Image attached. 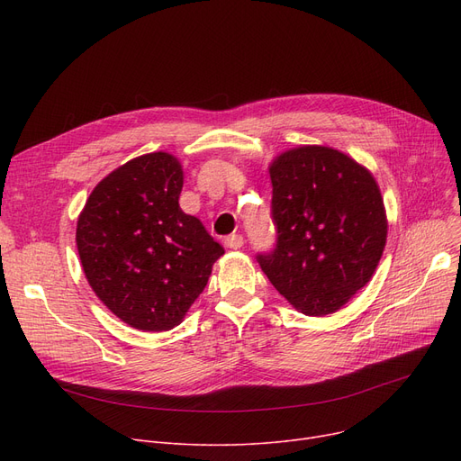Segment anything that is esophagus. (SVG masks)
<instances>
[{"mask_svg": "<svg viewBox=\"0 0 461 461\" xmlns=\"http://www.w3.org/2000/svg\"><path fill=\"white\" fill-rule=\"evenodd\" d=\"M224 245L228 249H240V247L245 245V239H243V235H240V233H231V235H228L224 239Z\"/></svg>", "mask_w": 461, "mask_h": 461, "instance_id": "1", "label": "esophagus"}]
</instances>
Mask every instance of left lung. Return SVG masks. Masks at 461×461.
I'll return each mask as SVG.
<instances>
[{
  "label": "left lung",
  "mask_w": 461,
  "mask_h": 461,
  "mask_svg": "<svg viewBox=\"0 0 461 461\" xmlns=\"http://www.w3.org/2000/svg\"><path fill=\"white\" fill-rule=\"evenodd\" d=\"M269 174L276 247L256 259L297 310L327 316L370 282L383 256L379 186L365 166L323 145L282 153Z\"/></svg>",
  "instance_id": "obj_1"
}]
</instances>
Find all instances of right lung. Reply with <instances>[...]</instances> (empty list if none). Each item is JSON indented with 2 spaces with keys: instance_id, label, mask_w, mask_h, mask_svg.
<instances>
[{
  "instance_id": "obj_1",
  "label": "right lung",
  "mask_w": 461,
  "mask_h": 461,
  "mask_svg": "<svg viewBox=\"0 0 461 461\" xmlns=\"http://www.w3.org/2000/svg\"><path fill=\"white\" fill-rule=\"evenodd\" d=\"M181 162L169 153L119 166L91 192L78 216L86 278L110 312L140 330L179 325L224 249L179 207Z\"/></svg>"
}]
</instances>
